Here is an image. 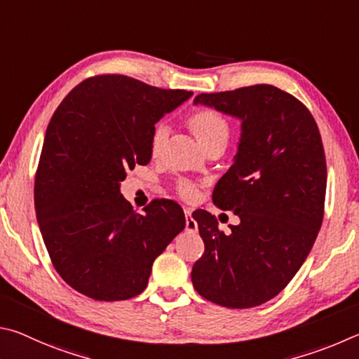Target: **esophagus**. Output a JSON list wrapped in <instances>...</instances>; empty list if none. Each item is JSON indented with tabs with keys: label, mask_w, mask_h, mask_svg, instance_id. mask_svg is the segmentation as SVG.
Listing matches in <instances>:
<instances>
[{
	"label": "esophagus",
	"mask_w": 359,
	"mask_h": 359,
	"mask_svg": "<svg viewBox=\"0 0 359 359\" xmlns=\"http://www.w3.org/2000/svg\"><path fill=\"white\" fill-rule=\"evenodd\" d=\"M191 215H192V211L186 208V210H184V216H186V231H187V233H197L198 225H197L196 221H194Z\"/></svg>",
	"instance_id": "esophagus-1"
}]
</instances>
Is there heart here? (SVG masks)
<instances>
[{"instance_id":"obj_1","label":"heart","mask_w":359,"mask_h":359,"mask_svg":"<svg viewBox=\"0 0 359 359\" xmlns=\"http://www.w3.org/2000/svg\"><path fill=\"white\" fill-rule=\"evenodd\" d=\"M187 128L192 132V135L197 138L205 151L215 147H225L230 138V124L222 113L212 109H202L187 118ZM168 137V130L163 124L156 126L153 134L149 138V153L153 157L161 156L163 147H165ZM178 192L186 198L196 196V187L189 183H181Z\"/></svg>"}]
</instances>
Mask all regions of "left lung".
Listing matches in <instances>:
<instances>
[{
  "instance_id": "obj_1",
  "label": "left lung",
  "mask_w": 359,
  "mask_h": 359,
  "mask_svg": "<svg viewBox=\"0 0 359 359\" xmlns=\"http://www.w3.org/2000/svg\"><path fill=\"white\" fill-rule=\"evenodd\" d=\"M194 105L240 119L241 135L212 192V202L233 211L240 224L225 235L211 212H194L205 252L192 266V284L219 306H260L294 278L322 227V137L311 111L273 85L200 94Z\"/></svg>"
}]
</instances>
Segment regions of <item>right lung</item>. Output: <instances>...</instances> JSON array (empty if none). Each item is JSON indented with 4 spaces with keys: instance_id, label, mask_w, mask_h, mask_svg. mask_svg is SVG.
<instances>
[{
    "instance_id": "add662e5",
    "label": "right lung",
    "mask_w": 359,
    "mask_h": 359,
    "mask_svg": "<svg viewBox=\"0 0 359 359\" xmlns=\"http://www.w3.org/2000/svg\"><path fill=\"white\" fill-rule=\"evenodd\" d=\"M191 96L97 75L53 113L36 173V217L55 269L74 290L97 301L137 297L184 230L180 205L154 200L138 215L119 187L135 163H149L154 124Z\"/></svg>"
}]
</instances>
